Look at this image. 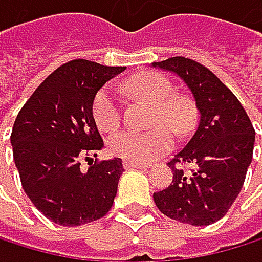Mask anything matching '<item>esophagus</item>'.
<instances>
[{
    "mask_svg": "<svg viewBox=\"0 0 262 262\" xmlns=\"http://www.w3.org/2000/svg\"><path fill=\"white\" fill-rule=\"evenodd\" d=\"M150 165L147 163H138V162H132V160H124V168L125 169H147Z\"/></svg>",
    "mask_w": 262,
    "mask_h": 262,
    "instance_id": "1",
    "label": "esophagus"
}]
</instances>
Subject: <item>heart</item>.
<instances>
[{
	"instance_id": "heart-1",
	"label": "heart",
	"mask_w": 262,
	"mask_h": 262,
	"mask_svg": "<svg viewBox=\"0 0 262 262\" xmlns=\"http://www.w3.org/2000/svg\"><path fill=\"white\" fill-rule=\"evenodd\" d=\"M127 91L146 99L154 105L152 124L157 125L147 132L122 130L108 141L110 152L124 160L147 163L173 147L174 135H184L192 122V108L188 102L173 96L171 81L154 72L132 77L127 81ZM93 118L103 132H113L122 122V106L112 86H103L93 102Z\"/></svg>"
}]
</instances>
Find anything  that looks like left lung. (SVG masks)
<instances>
[{
    "label": "left lung",
    "instance_id": "8db88e82",
    "mask_svg": "<svg viewBox=\"0 0 262 262\" xmlns=\"http://www.w3.org/2000/svg\"><path fill=\"white\" fill-rule=\"evenodd\" d=\"M152 66L184 80L200 113L195 134L168 162L173 184L156 192L154 203L163 215L181 223H215L241 193L253 157V124L231 89L203 64L174 56Z\"/></svg>",
    "mask_w": 262,
    "mask_h": 262
}]
</instances>
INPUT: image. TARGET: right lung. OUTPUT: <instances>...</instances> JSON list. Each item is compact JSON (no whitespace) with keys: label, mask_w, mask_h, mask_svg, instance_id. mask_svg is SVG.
<instances>
[{"label":"right lung","mask_w":262,"mask_h":262,"mask_svg":"<svg viewBox=\"0 0 262 262\" xmlns=\"http://www.w3.org/2000/svg\"><path fill=\"white\" fill-rule=\"evenodd\" d=\"M125 67L74 59L50 74L26 100L11 143L25 193L58 225L80 226L106 215L113 206L122 160L94 162L103 140L93 118L99 89ZM81 160L90 168L81 171Z\"/></svg>","instance_id":"add662e5"}]
</instances>
